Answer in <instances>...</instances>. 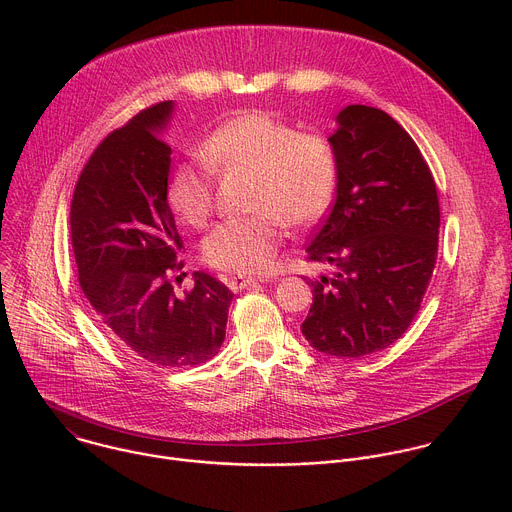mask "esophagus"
I'll list each match as a JSON object with an SVG mask.
<instances>
[{"label":"esophagus","instance_id":"esophagus-1","mask_svg":"<svg viewBox=\"0 0 512 512\" xmlns=\"http://www.w3.org/2000/svg\"><path fill=\"white\" fill-rule=\"evenodd\" d=\"M263 281H267V279H263V277H243V275H235L229 285H231L233 291H241V289H247V287L257 285V283H263Z\"/></svg>","mask_w":512,"mask_h":512}]
</instances>
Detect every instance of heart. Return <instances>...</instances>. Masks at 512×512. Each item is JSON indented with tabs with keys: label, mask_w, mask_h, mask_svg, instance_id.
<instances>
[{
	"label": "heart",
	"mask_w": 512,
	"mask_h": 512,
	"mask_svg": "<svg viewBox=\"0 0 512 512\" xmlns=\"http://www.w3.org/2000/svg\"><path fill=\"white\" fill-rule=\"evenodd\" d=\"M214 170L253 172V210L261 214L218 225L204 239V259L255 275L271 267L283 221L310 227L322 218L336 190L338 156L324 135L300 133L269 113L235 115L202 141L200 156L176 162L170 172V206L192 227H202L212 212Z\"/></svg>",
	"instance_id": "b5f03b06"
}]
</instances>
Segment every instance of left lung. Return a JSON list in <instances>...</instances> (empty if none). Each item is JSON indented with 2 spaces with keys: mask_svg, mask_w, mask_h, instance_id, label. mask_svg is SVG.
Segmentation results:
<instances>
[{
  "mask_svg": "<svg viewBox=\"0 0 512 512\" xmlns=\"http://www.w3.org/2000/svg\"><path fill=\"white\" fill-rule=\"evenodd\" d=\"M328 137L338 156L336 198L308 243L334 267L310 281L302 334L320 352L360 358L387 348L413 322L429 285L440 202L411 135L385 111L348 105Z\"/></svg>",
  "mask_w": 512,
  "mask_h": 512,
  "instance_id": "1",
  "label": "left lung"
}]
</instances>
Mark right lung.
I'll return each instance as SVG.
<instances>
[{
    "label": "right lung",
    "instance_id": "right-lung-1",
    "mask_svg": "<svg viewBox=\"0 0 512 512\" xmlns=\"http://www.w3.org/2000/svg\"><path fill=\"white\" fill-rule=\"evenodd\" d=\"M174 101L109 133L81 172L70 204V245L83 294L133 358L156 369L196 367L221 348L233 291L204 271L178 296L184 247L168 204Z\"/></svg>",
    "mask_w": 512,
    "mask_h": 512
}]
</instances>
